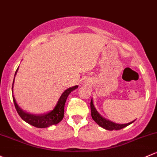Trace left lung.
Instances as JSON below:
<instances>
[{"label":"left lung","mask_w":157,"mask_h":157,"mask_svg":"<svg viewBox=\"0 0 157 157\" xmlns=\"http://www.w3.org/2000/svg\"><path fill=\"white\" fill-rule=\"evenodd\" d=\"M90 108H91V115L94 121L102 128H105L107 130H110V131H112V130H119L122 129V128H125L128 125L132 124L133 122H135V120L130 122L128 123H126V124H119V123H115L113 122L110 121V120H107L105 117L101 116L97 110L95 109V106L93 105V101H92V99H91V102H90Z\"/></svg>","instance_id":"obj_1"}]
</instances>
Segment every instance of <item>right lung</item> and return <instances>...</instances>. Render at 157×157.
<instances>
[{
    "label": "right lung",
    "mask_w": 157,
    "mask_h": 157,
    "mask_svg": "<svg viewBox=\"0 0 157 157\" xmlns=\"http://www.w3.org/2000/svg\"><path fill=\"white\" fill-rule=\"evenodd\" d=\"M18 69H19V67H18L16 73H15V76H16ZM13 83H14V80H13ZM77 87H78V86H74L70 87V88L67 89V90L62 94L60 98L58 101L56 106L54 108L53 110L48 112L47 113H44V114H32V113H27V112L24 111V110L19 108V105L16 103L13 95V102H14L15 107H16V111H17V113H19L20 117L22 118L24 121H25L26 123L31 125V126L37 127V128H47V127L52 126V125H56L59 123V122L62 121V119L64 117L65 104L66 100H67V96H68L69 94H70L72 91H74V90L77 89Z\"/></svg>",
    "instance_id": "1"
}]
</instances>
